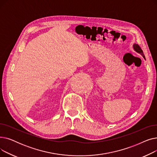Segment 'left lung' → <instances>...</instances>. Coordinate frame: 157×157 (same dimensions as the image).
I'll return each mask as SVG.
<instances>
[{"label": "left lung", "mask_w": 157, "mask_h": 157, "mask_svg": "<svg viewBox=\"0 0 157 157\" xmlns=\"http://www.w3.org/2000/svg\"><path fill=\"white\" fill-rule=\"evenodd\" d=\"M133 47H134V50H135L136 52H137V53L141 54V55L144 58V59H145V56H144V53H143V50L141 49V48H140V46H139L138 44H134L133 45Z\"/></svg>", "instance_id": "8db88e82"}]
</instances>
